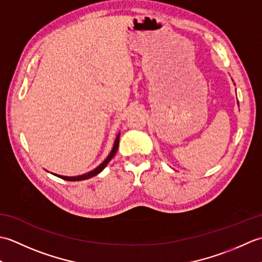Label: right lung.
I'll return each instance as SVG.
<instances>
[{
	"mask_svg": "<svg viewBox=\"0 0 262 262\" xmlns=\"http://www.w3.org/2000/svg\"><path fill=\"white\" fill-rule=\"evenodd\" d=\"M118 146H119V135L117 136V138H116V142H115V144H114L113 151L110 152V154L108 155V158L105 159V160L103 161V162L98 166L97 169H94L93 171L89 172V173H85V174H83V176H77V177H63V176H57V177H58V178H62V179L68 180V181H80V180H85V179H89V178H92V177H94V176H97L98 173H100V172H101V171L105 168V166H107V164L109 163V161L115 157L117 149H118ZM55 176H56V174H55Z\"/></svg>",
	"mask_w": 262,
	"mask_h": 262,
	"instance_id": "obj_1",
	"label": "right lung"
}]
</instances>
